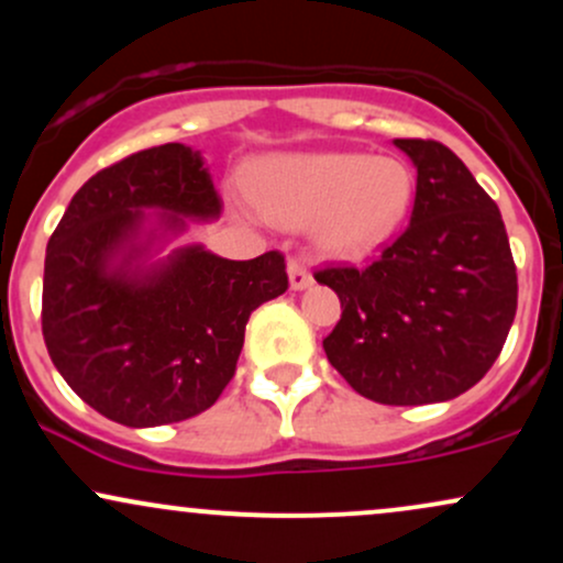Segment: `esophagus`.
<instances>
[{
	"label": "esophagus",
	"instance_id": "obj_1",
	"mask_svg": "<svg viewBox=\"0 0 563 563\" xmlns=\"http://www.w3.org/2000/svg\"><path fill=\"white\" fill-rule=\"evenodd\" d=\"M288 283L290 290H303L312 286V273H309V264L303 260H290L288 262Z\"/></svg>",
	"mask_w": 563,
	"mask_h": 563
}]
</instances>
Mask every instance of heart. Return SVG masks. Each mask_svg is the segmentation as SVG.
I'll return each mask as SVG.
<instances>
[{"label":"heart","mask_w":563,"mask_h":563,"mask_svg":"<svg viewBox=\"0 0 563 563\" xmlns=\"http://www.w3.org/2000/svg\"><path fill=\"white\" fill-rule=\"evenodd\" d=\"M416 179L399 158L365 153H283L256 164L251 196L280 224L314 222L322 254L365 260L402 228Z\"/></svg>","instance_id":"obj_1"}]
</instances>
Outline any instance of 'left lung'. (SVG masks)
<instances>
[{
	"mask_svg": "<svg viewBox=\"0 0 563 563\" xmlns=\"http://www.w3.org/2000/svg\"><path fill=\"white\" fill-rule=\"evenodd\" d=\"M394 145L418 172L410 224L371 267L314 275L341 299L322 346L373 402H448L479 384L506 344L516 264L500 209L450 147Z\"/></svg>",
	"mask_w": 563,
	"mask_h": 563,
	"instance_id": "8db88e82",
	"label": "left lung"
}]
</instances>
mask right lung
<instances>
[{"instance_id": "obj_1", "label": "right lung", "mask_w": 563, "mask_h": 563, "mask_svg": "<svg viewBox=\"0 0 563 563\" xmlns=\"http://www.w3.org/2000/svg\"><path fill=\"white\" fill-rule=\"evenodd\" d=\"M222 211L200 151L147 147L97 172L47 243L42 333L66 384L132 429L177 423L235 376L245 322L286 294L277 251L249 262L169 245Z\"/></svg>"}]
</instances>
